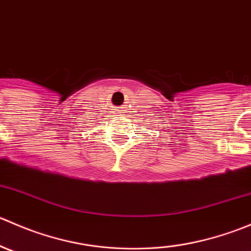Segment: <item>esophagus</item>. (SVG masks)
<instances>
[{
  "label": "esophagus",
  "instance_id": "obj_1",
  "mask_svg": "<svg viewBox=\"0 0 251 251\" xmlns=\"http://www.w3.org/2000/svg\"><path fill=\"white\" fill-rule=\"evenodd\" d=\"M120 113H121V111H120Z\"/></svg>",
  "mask_w": 251,
  "mask_h": 251
}]
</instances>
